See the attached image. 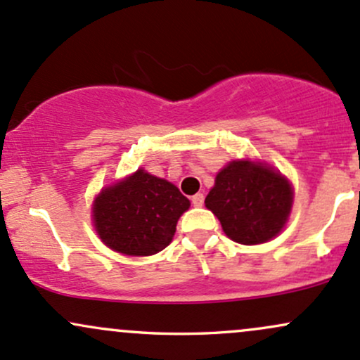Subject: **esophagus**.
I'll return each instance as SVG.
<instances>
[{
    "label": "esophagus",
    "mask_w": 360,
    "mask_h": 360,
    "mask_svg": "<svg viewBox=\"0 0 360 360\" xmlns=\"http://www.w3.org/2000/svg\"><path fill=\"white\" fill-rule=\"evenodd\" d=\"M203 202H205V196L202 195V193H196L195 196H191V203L193 207H202Z\"/></svg>",
    "instance_id": "obj_1"
}]
</instances>
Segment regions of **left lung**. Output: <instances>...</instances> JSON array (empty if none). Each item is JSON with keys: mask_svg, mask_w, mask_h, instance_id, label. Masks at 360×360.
I'll use <instances>...</instances> for the list:
<instances>
[{"mask_svg": "<svg viewBox=\"0 0 360 360\" xmlns=\"http://www.w3.org/2000/svg\"><path fill=\"white\" fill-rule=\"evenodd\" d=\"M291 202L293 191L281 174L248 160L226 165L205 198L224 233L241 245L274 238L288 219Z\"/></svg>", "mask_w": 360, "mask_h": 360, "instance_id": "obj_1", "label": "left lung"}]
</instances>
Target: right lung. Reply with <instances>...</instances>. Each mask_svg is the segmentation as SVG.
<instances>
[{"mask_svg":"<svg viewBox=\"0 0 360 360\" xmlns=\"http://www.w3.org/2000/svg\"><path fill=\"white\" fill-rule=\"evenodd\" d=\"M190 200L172 183L143 169L113 184L94 200V228L108 248L134 257L164 250Z\"/></svg>","mask_w":360,"mask_h":360,"instance_id":"1","label":"right lung"}]
</instances>
